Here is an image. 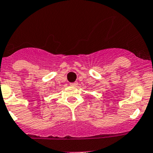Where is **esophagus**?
<instances>
[{"mask_svg": "<svg viewBox=\"0 0 153 153\" xmlns=\"http://www.w3.org/2000/svg\"><path fill=\"white\" fill-rule=\"evenodd\" d=\"M77 85H78V83H77V82H71V83H70L71 86H76Z\"/></svg>", "mask_w": 153, "mask_h": 153, "instance_id": "obj_1", "label": "esophagus"}]
</instances>
